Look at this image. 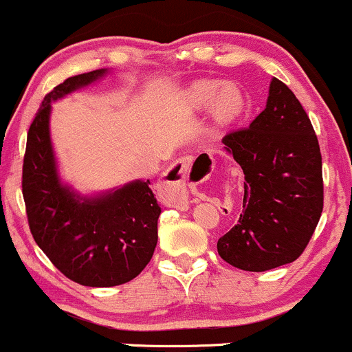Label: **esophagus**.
<instances>
[{
  "label": "esophagus",
  "mask_w": 352,
  "mask_h": 352,
  "mask_svg": "<svg viewBox=\"0 0 352 352\" xmlns=\"http://www.w3.org/2000/svg\"><path fill=\"white\" fill-rule=\"evenodd\" d=\"M191 169H195L198 175H205V173H208V169H210V160L206 156H199L196 161L191 160V157L190 160H183L175 171H173V176H168L162 181V191H164V195L168 196V199L171 203L177 201V198H179L181 188L184 186V179L190 175ZM220 205L221 203L218 201V206Z\"/></svg>",
  "instance_id": "1"
}]
</instances>
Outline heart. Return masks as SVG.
<instances>
[{
  "label": "heart",
  "instance_id": "b5f03b06",
  "mask_svg": "<svg viewBox=\"0 0 352 352\" xmlns=\"http://www.w3.org/2000/svg\"><path fill=\"white\" fill-rule=\"evenodd\" d=\"M220 89V84L217 82H198L191 87L190 100L195 107H206L214 100V114L220 120H232L238 116L241 109V97L235 89L225 87Z\"/></svg>",
  "mask_w": 352,
  "mask_h": 352
}]
</instances>
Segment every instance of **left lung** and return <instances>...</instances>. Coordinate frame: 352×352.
<instances>
[{
  "label": "left lung",
  "mask_w": 352,
  "mask_h": 352,
  "mask_svg": "<svg viewBox=\"0 0 352 352\" xmlns=\"http://www.w3.org/2000/svg\"><path fill=\"white\" fill-rule=\"evenodd\" d=\"M221 142L243 169L245 195L236 225L217 243L220 256L248 272L297 260L324 206L322 156L307 112L274 77L267 107Z\"/></svg>",
  "instance_id": "1"
}]
</instances>
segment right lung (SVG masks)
Returning <instances> with one entry per match:
<instances>
[{
	"instance_id": "1",
	"label": "right lung",
	"mask_w": 352,
	"mask_h": 352,
	"mask_svg": "<svg viewBox=\"0 0 352 352\" xmlns=\"http://www.w3.org/2000/svg\"><path fill=\"white\" fill-rule=\"evenodd\" d=\"M105 74L107 69L75 75L45 96L26 138L21 181L36 245L65 277L85 287H114L138 277L153 258L161 214L149 179L96 196H80L60 181L50 139L52 102Z\"/></svg>"
}]
</instances>
